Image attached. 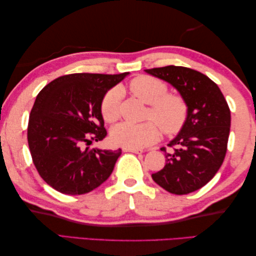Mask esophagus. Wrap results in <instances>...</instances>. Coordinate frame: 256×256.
Instances as JSON below:
<instances>
[{
  "mask_svg": "<svg viewBox=\"0 0 256 256\" xmlns=\"http://www.w3.org/2000/svg\"><path fill=\"white\" fill-rule=\"evenodd\" d=\"M122 150H124V152H132V153H136V154L143 153V150H140V148H124Z\"/></svg>",
  "mask_w": 256,
  "mask_h": 256,
  "instance_id": "esophagus-1",
  "label": "esophagus"
}]
</instances>
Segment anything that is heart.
Segmentation results:
<instances>
[{"label":"heart","instance_id":"obj_1","mask_svg":"<svg viewBox=\"0 0 256 256\" xmlns=\"http://www.w3.org/2000/svg\"><path fill=\"white\" fill-rule=\"evenodd\" d=\"M128 87L136 98L148 104V118L156 120L166 134L177 132L185 124L187 116L185 100L180 95L166 93L168 87L164 82L143 74L134 78ZM120 98L121 92L118 88L108 90L103 98L100 112L108 122H114L119 118ZM157 124L154 121L144 124L121 122L112 129V142L127 148H146L160 136V128Z\"/></svg>","mask_w":256,"mask_h":256}]
</instances>
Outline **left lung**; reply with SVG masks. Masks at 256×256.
I'll list each match as a JSON object with an SVG mask.
<instances>
[{
  "mask_svg": "<svg viewBox=\"0 0 256 256\" xmlns=\"http://www.w3.org/2000/svg\"><path fill=\"white\" fill-rule=\"evenodd\" d=\"M145 72L169 82L187 106L185 124L166 153V166L152 174L158 186L176 195L190 194L214 177L224 160L230 132V110L214 82L185 66H168Z\"/></svg>",
  "mask_w": 256,
  "mask_h": 256,
  "instance_id": "left-lung-1",
  "label": "left lung"
}]
</instances>
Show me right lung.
<instances>
[{
	"instance_id": "obj_1",
	"label": "right lung",
	"mask_w": 256,
	"mask_h": 256,
	"mask_svg": "<svg viewBox=\"0 0 256 256\" xmlns=\"http://www.w3.org/2000/svg\"><path fill=\"white\" fill-rule=\"evenodd\" d=\"M128 74H66L37 95L29 116L28 145L40 176L56 190L86 194L110 177L121 150L90 145L106 136L103 98Z\"/></svg>"
}]
</instances>
